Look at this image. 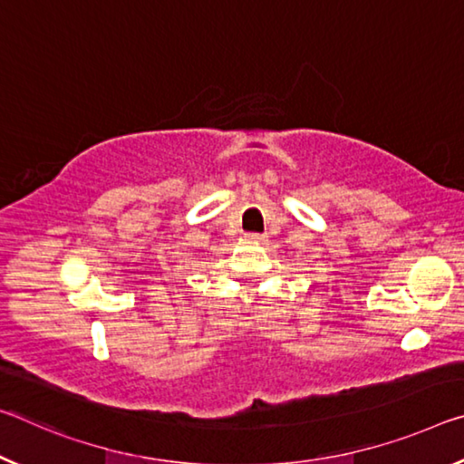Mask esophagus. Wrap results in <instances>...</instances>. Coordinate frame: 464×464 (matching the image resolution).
<instances>
[{
  "mask_svg": "<svg viewBox=\"0 0 464 464\" xmlns=\"http://www.w3.org/2000/svg\"><path fill=\"white\" fill-rule=\"evenodd\" d=\"M247 239L254 241V244H264V241H266V235H262V233H249Z\"/></svg>",
  "mask_w": 464,
  "mask_h": 464,
  "instance_id": "obj_1",
  "label": "esophagus"
}]
</instances>
